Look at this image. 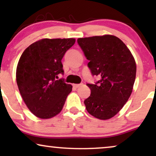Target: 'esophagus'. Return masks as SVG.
I'll use <instances>...</instances> for the list:
<instances>
[{"label":"esophagus","mask_w":156,"mask_h":156,"mask_svg":"<svg viewBox=\"0 0 156 156\" xmlns=\"http://www.w3.org/2000/svg\"><path fill=\"white\" fill-rule=\"evenodd\" d=\"M83 85V83H81V84H73V87H75V88H78V87H80L81 86H82Z\"/></svg>","instance_id":"esophagus-1"}]
</instances>
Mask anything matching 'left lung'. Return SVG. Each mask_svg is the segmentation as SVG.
I'll use <instances>...</instances> for the list:
<instances>
[{
	"instance_id": "left-lung-1",
	"label": "left lung",
	"mask_w": 156,
	"mask_h": 156,
	"mask_svg": "<svg viewBox=\"0 0 156 156\" xmlns=\"http://www.w3.org/2000/svg\"><path fill=\"white\" fill-rule=\"evenodd\" d=\"M79 45L89 60L93 76L100 78L95 84H87L91 94L84 100L89 114L106 120L114 116L131 94L136 65L126 45L114 35L79 38Z\"/></svg>"
}]
</instances>
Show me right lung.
<instances>
[{"mask_svg": "<svg viewBox=\"0 0 156 156\" xmlns=\"http://www.w3.org/2000/svg\"><path fill=\"white\" fill-rule=\"evenodd\" d=\"M75 39H42L25 49L19 59L16 82L29 110L40 119H50L62 109L72 86L64 74L62 59Z\"/></svg>", "mask_w": 156, "mask_h": 156, "instance_id": "obj_1", "label": "right lung"}]
</instances>
